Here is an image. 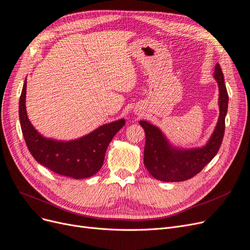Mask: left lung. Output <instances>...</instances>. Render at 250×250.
Instances as JSON below:
<instances>
[{"label": "left lung", "mask_w": 250, "mask_h": 250, "mask_svg": "<svg viewBox=\"0 0 250 250\" xmlns=\"http://www.w3.org/2000/svg\"><path fill=\"white\" fill-rule=\"evenodd\" d=\"M213 76L219 89V117L214 132L205 146L191 149L176 148L170 144L158 126L140 120L146 137L144 165L155 179L166 182L188 180L200 173L218 152L225 134L229 104V95L219 63H216Z\"/></svg>", "instance_id": "1"}]
</instances>
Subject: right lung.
<instances>
[{"label": "right lung", "instance_id": "add662e5", "mask_svg": "<svg viewBox=\"0 0 250 250\" xmlns=\"http://www.w3.org/2000/svg\"><path fill=\"white\" fill-rule=\"evenodd\" d=\"M26 79L20 99V120L25 144L34 159L52 172L83 179L91 177L103 166L107 147L122 128L124 118L106 124L86 136L72 141H58L37 132L27 118L25 110Z\"/></svg>", "mask_w": 250, "mask_h": 250}]
</instances>
